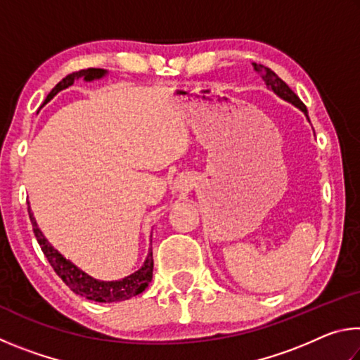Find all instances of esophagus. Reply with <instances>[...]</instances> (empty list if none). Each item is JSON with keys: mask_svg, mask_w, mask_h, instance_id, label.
I'll return each instance as SVG.
<instances>
[{"mask_svg": "<svg viewBox=\"0 0 360 360\" xmlns=\"http://www.w3.org/2000/svg\"><path fill=\"white\" fill-rule=\"evenodd\" d=\"M181 184H182V182H181Z\"/></svg>", "mask_w": 360, "mask_h": 360, "instance_id": "esophagus-1", "label": "esophagus"}]
</instances>
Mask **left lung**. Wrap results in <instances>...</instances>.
I'll use <instances>...</instances> for the list:
<instances>
[{
	"label": "left lung",
	"instance_id": "obj_1",
	"mask_svg": "<svg viewBox=\"0 0 360 360\" xmlns=\"http://www.w3.org/2000/svg\"><path fill=\"white\" fill-rule=\"evenodd\" d=\"M252 66H254L255 72H259V75L262 76V79H264L268 89H271L273 92L281 96V98H284L285 101H289V103H292V105H295L297 108H300L302 111L307 114V117H308L307 106H304L303 103H302V100L298 98V96L294 92H292V89L289 87V85L285 84L281 77H278L276 72H273L270 68H266V66H264V65L252 63Z\"/></svg>",
	"mask_w": 360,
	"mask_h": 360
}]
</instances>
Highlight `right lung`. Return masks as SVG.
<instances>
[{"label": "right lung", "mask_w": 360, "mask_h": 360, "mask_svg": "<svg viewBox=\"0 0 360 360\" xmlns=\"http://www.w3.org/2000/svg\"><path fill=\"white\" fill-rule=\"evenodd\" d=\"M106 75L105 70L101 68H87L81 71H75L71 75L62 79L56 87L51 90V94L47 95L44 103L51 101L53 96H56L60 90L75 82V79L84 77L85 81H94V79H100ZM28 214L30 221L33 225V233L38 240L41 251L49 260V264L53 268V271L62 278V281L68 285V288L75 292V294L89 298V300L94 302H101V303H111V302H122L129 300V298L135 297L148 288L149 283L152 281V270H154V257H152V251L148 254V257L144 260V265L139 268L138 271L133 273V275L127 276L120 281H98V279H94L92 276L85 275L82 270H79L76 265H72L70 260H66L62 254H60L57 249H53L49 241L44 238L42 231L38 229V224H36L33 212L28 206Z\"/></svg>", "instance_id": "1"}]
</instances>
